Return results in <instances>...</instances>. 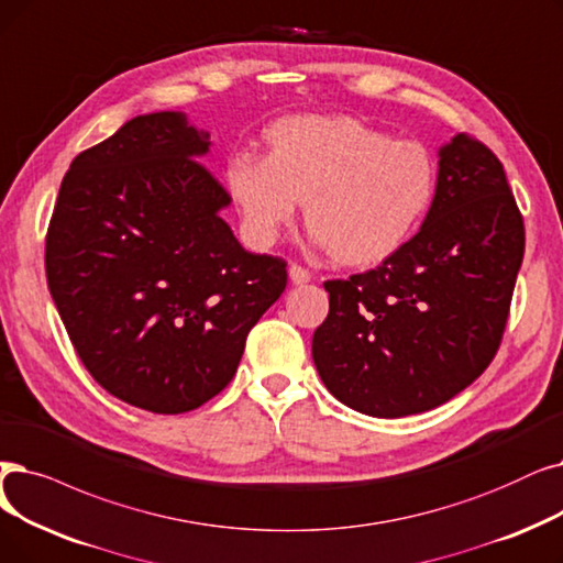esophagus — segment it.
Returning a JSON list of instances; mask_svg holds the SVG:
<instances>
[{"mask_svg":"<svg viewBox=\"0 0 563 563\" xmlns=\"http://www.w3.org/2000/svg\"><path fill=\"white\" fill-rule=\"evenodd\" d=\"M310 272L308 268H303V266H299V264H291L289 266V280L295 283V285H306V283H310Z\"/></svg>","mask_w":563,"mask_h":563,"instance_id":"esophagus-1","label":"esophagus"}]
</instances>
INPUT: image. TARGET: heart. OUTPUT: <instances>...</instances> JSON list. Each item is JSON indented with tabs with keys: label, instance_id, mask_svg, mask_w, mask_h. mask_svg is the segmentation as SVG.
Returning a JSON list of instances; mask_svg holds the SVG:
<instances>
[{
	"label": "heart",
	"instance_id": "heart-1",
	"mask_svg": "<svg viewBox=\"0 0 563 563\" xmlns=\"http://www.w3.org/2000/svg\"><path fill=\"white\" fill-rule=\"evenodd\" d=\"M266 140L268 156L236 154L225 169L243 228L262 246L306 202V225L335 262L379 264L419 230L434 200L437 165L426 146L358 119L285 117Z\"/></svg>",
	"mask_w": 563,
	"mask_h": 563
}]
</instances>
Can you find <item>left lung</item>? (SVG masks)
<instances>
[{
    "label": "left lung",
    "instance_id": "left-lung-1",
    "mask_svg": "<svg viewBox=\"0 0 563 563\" xmlns=\"http://www.w3.org/2000/svg\"><path fill=\"white\" fill-rule=\"evenodd\" d=\"M522 255L504 165L457 133L439 146L421 230L377 268L324 283L312 361L331 396L377 419L449 402L495 358Z\"/></svg>",
    "mask_w": 563,
    "mask_h": 563
}]
</instances>
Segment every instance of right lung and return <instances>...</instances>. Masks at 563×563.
Wrapping results in <instances>:
<instances>
[{"mask_svg":"<svg viewBox=\"0 0 563 563\" xmlns=\"http://www.w3.org/2000/svg\"><path fill=\"white\" fill-rule=\"evenodd\" d=\"M184 112L126 121L73 158L45 236L68 338L108 394L154 413L198 409L230 384L246 335L287 285L221 218L232 198L200 163Z\"/></svg>","mask_w":563,"mask_h":563,"instance_id":"1","label":"right lung"}]
</instances>
